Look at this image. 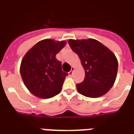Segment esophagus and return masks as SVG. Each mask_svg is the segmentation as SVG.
<instances>
[{
  "label": "esophagus",
  "instance_id": "obj_1",
  "mask_svg": "<svg viewBox=\"0 0 134 134\" xmlns=\"http://www.w3.org/2000/svg\"><path fill=\"white\" fill-rule=\"evenodd\" d=\"M73 74H74V68H73V69H71V71L68 72V75H69L70 76H71L73 75Z\"/></svg>",
  "mask_w": 134,
  "mask_h": 134
}]
</instances>
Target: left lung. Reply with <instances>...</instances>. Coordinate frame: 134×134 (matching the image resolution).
<instances>
[{
  "instance_id": "8db88e82",
  "label": "left lung",
  "mask_w": 134,
  "mask_h": 134,
  "mask_svg": "<svg viewBox=\"0 0 134 134\" xmlns=\"http://www.w3.org/2000/svg\"><path fill=\"white\" fill-rule=\"evenodd\" d=\"M85 70L83 81L76 84L78 91L90 98L106 94L116 79L118 60L107 47L94 39L68 41Z\"/></svg>"
}]
</instances>
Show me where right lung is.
<instances>
[{
  "instance_id": "add662e5",
  "label": "right lung",
  "mask_w": 134,
  "mask_h": 134,
  "mask_svg": "<svg viewBox=\"0 0 134 134\" xmlns=\"http://www.w3.org/2000/svg\"><path fill=\"white\" fill-rule=\"evenodd\" d=\"M66 41L45 39L26 53L20 64V75L29 91L41 98H52L60 92L68 74L55 55Z\"/></svg>"
}]
</instances>
